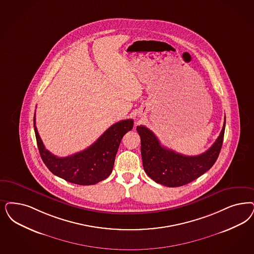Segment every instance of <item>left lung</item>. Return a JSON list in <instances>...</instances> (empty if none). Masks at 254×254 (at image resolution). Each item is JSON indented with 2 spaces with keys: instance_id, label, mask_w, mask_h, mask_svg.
Wrapping results in <instances>:
<instances>
[{
  "instance_id": "obj_1",
  "label": "left lung",
  "mask_w": 254,
  "mask_h": 254,
  "mask_svg": "<svg viewBox=\"0 0 254 254\" xmlns=\"http://www.w3.org/2000/svg\"><path fill=\"white\" fill-rule=\"evenodd\" d=\"M225 121L218 139L207 151L198 156H185L160 144L156 135L138 126L143 169L151 179L170 188L181 187L192 182L214 165L223 142Z\"/></svg>"
}]
</instances>
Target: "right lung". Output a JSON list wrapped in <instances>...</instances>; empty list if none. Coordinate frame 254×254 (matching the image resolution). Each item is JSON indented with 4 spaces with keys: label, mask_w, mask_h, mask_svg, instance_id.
I'll return each mask as SVG.
<instances>
[{
    "label": "right lung",
    "mask_w": 254,
    "mask_h": 254,
    "mask_svg": "<svg viewBox=\"0 0 254 254\" xmlns=\"http://www.w3.org/2000/svg\"><path fill=\"white\" fill-rule=\"evenodd\" d=\"M133 120H122L109 127L88 148L65 158H58L45 148L37 128L34 127L41 158L53 173L73 184L95 185L109 177L114 169V159L123 136L131 130Z\"/></svg>",
    "instance_id": "1"
}]
</instances>
